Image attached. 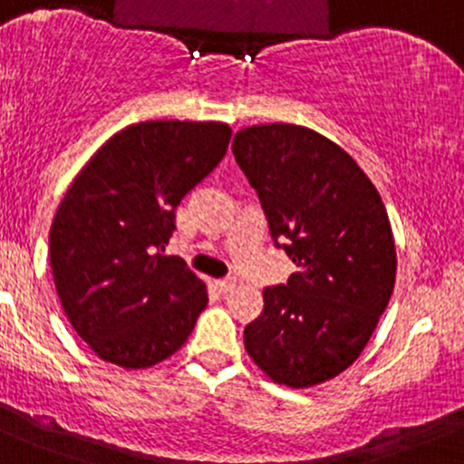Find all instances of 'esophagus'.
Masks as SVG:
<instances>
[{"label": "esophagus", "instance_id": "34e87169", "mask_svg": "<svg viewBox=\"0 0 464 464\" xmlns=\"http://www.w3.org/2000/svg\"><path fill=\"white\" fill-rule=\"evenodd\" d=\"M217 288L221 290L223 295H230V293H234V290H237V279H234V276H227V279L217 281Z\"/></svg>", "mask_w": 464, "mask_h": 464}]
</instances>
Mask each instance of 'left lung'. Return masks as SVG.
<instances>
[{
  "label": "left lung",
  "instance_id": "left-lung-1",
  "mask_svg": "<svg viewBox=\"0 0 464 464\" xmlns=\"http://www.w3.org/2000/svg\"><path fill=\"white\" fill-rule=\"evenodd\" d=\"M234 159L293 259L246 326L247 355L276 384L310 389L348 369L389 305L398 272L380 192L337 142L288 122L237 131Z\"/></svg>",
  "mask_w": 464,
  "mask_h": 464
}]
</instances>
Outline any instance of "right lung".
<instances>
[{
	"label": "right lung",
	"mask_w": 464,
	"mask_h": 464,
	"mask_svg": "<svg viewBox=\"0 0 464 464\" xmlns=\"http://www.w3.org/2000/svg\"><path fill=\"white\" fill-rule=\"evenodd\" d=\"M226 122L147 121L113 133L57 205L49 256L71 326L127 371L174 355L208 305V285L165 256L174 209L226 156Z\"/></svg>",
	"instance_id": "obj_1"
}]
</instances>
